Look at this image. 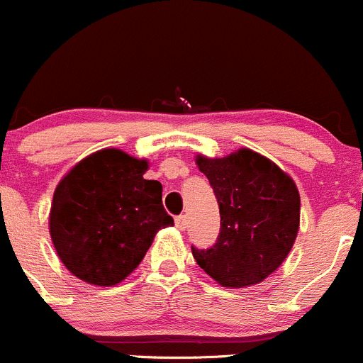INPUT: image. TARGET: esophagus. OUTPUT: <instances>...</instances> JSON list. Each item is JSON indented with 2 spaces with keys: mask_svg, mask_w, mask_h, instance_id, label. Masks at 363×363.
<instances>
[{
  "mask_svg": "<svg viewBox=\"0 0 363 363\" xmlns=\"http://www.w3.org/2000/svg\"><path fill=\"white\" fill-rule=\"evenodd\" d=\"M175 226H177L179 230H186V226H188V218H186V216H177V218H175Z\"/></svg>",
  "mask_w": 363,
  "mask_h": 363,
  "instance_id": "obj_1",
  "label": "esophagus"
}]
</instances>
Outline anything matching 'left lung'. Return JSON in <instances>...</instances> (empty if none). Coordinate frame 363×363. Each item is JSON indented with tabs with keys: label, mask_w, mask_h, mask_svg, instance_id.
<instances>
[{
	"label": "left lung",
	"mask_w": 363,
	"mask_h": 363,
	"mask_svg": "<svg viewBox=\"0 0 363 363\" xmlns=\"http://www.w3.org/2000/svg\"><path fill=\"white\" fill-rule=\"evenodd\" d=\"M218 199L221 230L208 250L191 246L196 263L221 286L262 283L294 247L300 196L295 182L265 156L239 149L226 158H196Z\"/></svg>",
	"instance_id": "1"
}]
</instances>
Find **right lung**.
Instances as JSON below:
<instances>
[{"instance_id": "obj_1", "label": "right lung", "mask_w": 363, "mask_h": 363, "mask_svg": "<svg viewBox=\"0 0 363 363\" xmlns=\"http://www.w3.org/2000/svg\"><path fill=\"white\" fill-rule=\"evenodd\" d=\"M147 161L119 149L87 156L61 179L50 207V237L65 267L96 286L126 279L155 235L174 225L158 181L144 179Z\"/></svg>"}]
</instances>
